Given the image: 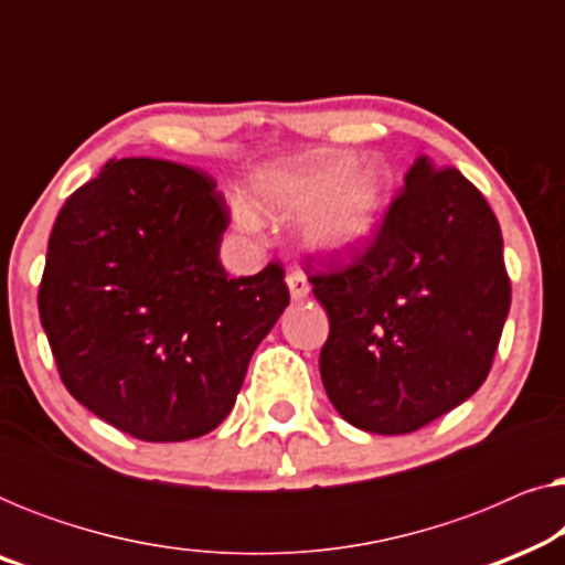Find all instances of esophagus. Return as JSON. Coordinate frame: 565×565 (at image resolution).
<instances>
[{
	"label": "esophagus",
	"mask_w": 565,
	"mask_h": 565,
	"mask_svg": "<svg viewBox=\"0 0 565 565\" xmlns=\"http://www.w3.org/2000/svg\"><path fill=\"white\" fill-rule=\"evenodd\" d=\"M288 288H290V298L292 300H303L308 292H311V285H308L306 275H300V273H290L288 275Z\"/></svg>",
	"instance_id": "esophagus-1"
}]
</instances>
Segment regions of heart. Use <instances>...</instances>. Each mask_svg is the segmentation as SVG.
<instances>
[{
  "label": "heart",
  "mask_w": 565,
  "mask_h": 565,
  "mask_svg": "<svg viewBox=\"0 0 565 565\" xmlns=\"http://www.w3.org/2000/svg\"><path fill=\"white\" fill-rule=\"evenodd\" d=\"M388 172L381 161L352 164L344 153H316L262 169L252 180L254 203L265 211L290 213L306 207L300 231L308 246L321 254L358 252L373 238L381 223ZM234 218L242 228L257 231L252 207L236 205Z\"/></svg>",
  "instance_id": "obj_1"
}]
</instances>
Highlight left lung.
I'll use <instances>...</instances> for the list:
<instances>
[{"instance_id": "left-lung-1", "label": "left lung", "mask_w": 565, "mask_h": 565, "mask_svg": "<svg viewBox=\"0 0 565 565\" xmlns=\"http://www.w3.org/2000/svg\"><path fill=\"white\" fill-rule=\"evenodd\" d=\"M308 280L329 313L323 388L373 435H408L473 396L512 300L497 215L458 169L427 157L362 257Z\"/></svg>"}]
</instances>
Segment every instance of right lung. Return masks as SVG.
Listing matches in <instances>:
<instances>
[{
	"label": "right lung",
	"mask_w": 565,
	"mask_h": 565,
	"mask_svg": "<svg viewBox=\"0 0 565 565\" xmlns=\"http://www.w3.org/2000/svg\"><path fill=\"white\" fill-rule=\"evenodd\" d=\"M228 207L211 177L107 161L53 223L38 311L66 391L143 443L226 419L257 344L290 303L277 262L228 277Z\"/></svg>",
	"instance_id": "add662e5"
}]
</instances>
